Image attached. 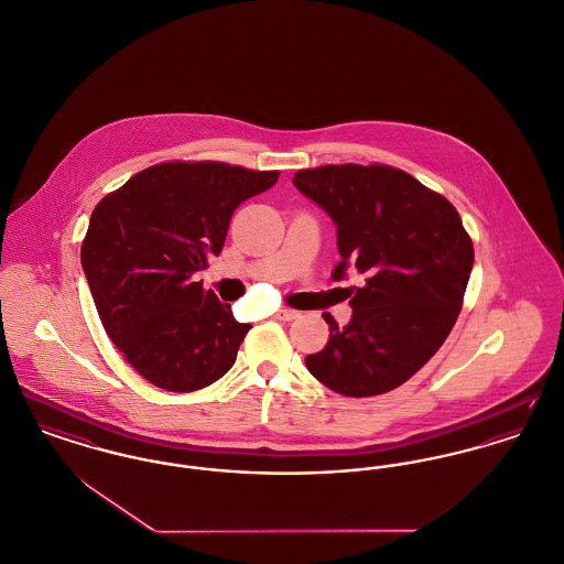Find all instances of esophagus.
I'll list each match as a JSON object with an SVG mask.
<instances>
[{
  "mask_svg": "<svg viewBox=\"0 0 564 564\" xmlns=\"http://www.w3.org/2000/svg\"><path fill=\"white\" fill-rule=\"evenodd\" d=\"M300 313L296 308H281L279 313H276V319H281V322H292V319H296Z\"/></svg>",
  "mask_w": 564,
  "mask_h": 564,
  "instance_id": "1",
  "label": "esophagus"
}]
</instances>
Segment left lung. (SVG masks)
<instances>
[{
    "label": "left lung",
    "mask_w": 564,
    "mask_h": 564,
    "mask_svg": "<svg viewBox=\"0 0 564 564\" xmlns=\"http://www.w3.org/2000/svg\"><path fill=\"white\" fill-rule=\"evenodd\" d=\"M294 185L336 224L340 262L365 274L351 290L354 315L304 358L311 375L343 397L386 394L411 379L445 343L463 311L473 240L454 204L383 164L299 170Z\"/></svg>",
    "instance_id": "obj_1"
}]
</instances>
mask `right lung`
Masks as SVG:
<instances>
[{
  "mask_svg": "<svg viewBox=\"0 0 564 564\" xmlns=\"http://www.w3.org/2000/svg\"><path fill=\"white\" fill-rule=\"evenodd\" d=\"M276 178V170L164 162L94 208L80 262L101 326L153 386L196 392L232 368L251 326L194 274L221 253L238 204Z\"/></svg>",
  "mask_w": 564,
  "mask_h": 564,
  "instance_id": "right-lung-1",
  "label": "right lung"
}]
</instances>
